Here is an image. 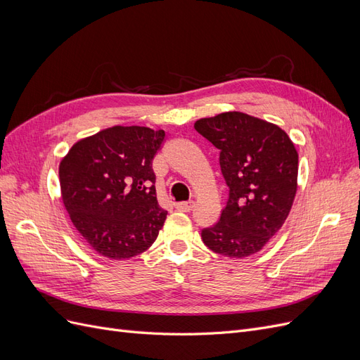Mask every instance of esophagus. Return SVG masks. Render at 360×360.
<instances>
[{
  "instance_id": "obj_1",
  "label": "esophagus",
  "mask_w": 360,
  "mask_h": 360,
  "mask_svg": "<svg viewBox=\"0 0 360 360\" xmlns=\"http://www.w3.org/2000/svg\"><path fill=\"white\" fill-rule=\"evenodd\" d=\"M192 207H193V201H183L176 204V209L180 212H191Z\"/></svg>"
}]
</instances>
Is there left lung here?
Listing matches in <instances>:
<instances>
[{
    "label": "left lung",
    "mask_w": 360,
    "mask_h": 360,
    "mask_svg": "<svg viewBox=\"0 0 360 360\" xmlns=\"http://www.w3.org/2000/svg\"><path fill=\"white\" fill-rule=\"evenodd\" d=\"M195 130L219 150L228 201L219 221L201 238L213 252L249 257L285 222L297 191L299 156L288 135L243 112L201 118Z\"/></svg>",
    "instance_id": "8db88e82"
}]
</instances>
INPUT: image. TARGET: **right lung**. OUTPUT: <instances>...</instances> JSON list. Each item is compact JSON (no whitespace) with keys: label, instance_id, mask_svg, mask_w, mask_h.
<instances>
[{"label":"right lung","instance_id":"right-lung-1","mask_svg":"<svg viewBox=\"0 0 360 360\" xmlns=\"http://www.w3.org/2000/svg\"><path fill=\"white\" fill-rule=\"evenodd\" d=\"M165 132L114 126L76 143L60 163L70 221L97 254L111 259L148 249L167 219L158 204L153 158Z\"/></svg>","mask_w":360,"mask_h":360}]
</instances>
